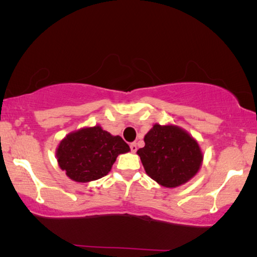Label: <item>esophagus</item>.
Segmentation results:
<instances>
[{
	"label": "esophagus",
	"instance_id": "esophagus-1",
	"mask_svg": "<svg viewBox=\"0 0 257 257\" xmlns=\"http://www.w3.org/2000/svg\"><path fill=\"white\" fill-rule=\"evenodd\" d=\"M130 147H131L132 153H136L137 152V144L136 143H132L131 145H130Z\"/></svg>",
	"mask_w": 257,
	"mask_h": 257
}]
</instances>
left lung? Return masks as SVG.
Instances as JSON below:
<instances>
[{
  "label": "left lung",
  "instance_id": "obj_1",
  "mask_svg": "<svg viewBox=\"0 0 257 257\" xmlns=\"http://www.w3.org/2000/svg\"><path fill=\"white\" fill-rule=\"evenodd\" d=\"M137 151L146 174L166 188L186 184L198 174L203 153L198 140L173 124H154Z\"/></svg>",
  "mask_w": 257,
  "mask_h": 257
}]
</instances>
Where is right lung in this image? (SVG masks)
I'll list each match as a JSON object with an SVG mask.
<instances>
[{
  "label": "right lung",
  "instance_id": "obj_1",
  "mask_svg": "<svg viewBox=\"0 0 257 257\" xmlns=\"http://www.w3.org/2000/svg\"><path fill=\"white\" fill-rule=\"evenodd\" d=\"M127 152L130 146L121 137L96 125L66 135L56 149V158L71 180L90 182L107 175L119 154Z\"/></svg>",
  "mask_w": 257,
  "mask_h": 257
}]
</instances>
